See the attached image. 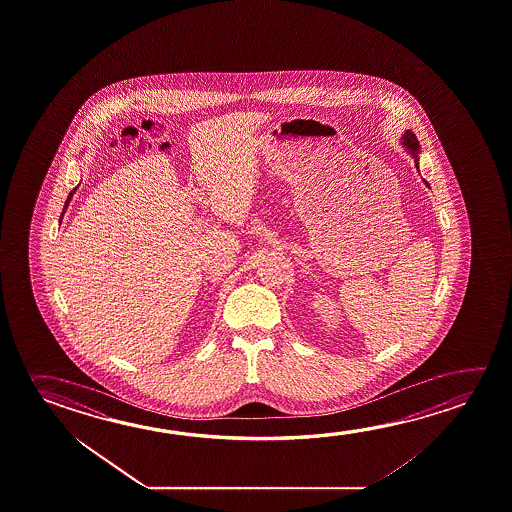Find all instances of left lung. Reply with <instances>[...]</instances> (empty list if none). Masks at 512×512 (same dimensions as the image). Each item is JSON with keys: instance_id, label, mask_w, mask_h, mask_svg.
I'll list each match as a JSON object with an SVG mask.
<instances>
[{"instance_id": "1", "label": "left lung", "mask_w": 512, "mask_h": 512, "mask_svg": "<svg viewBox=\"0 0 512 512\" xmlns=\"http://www.w3.org/2000/svg\"><path fill=\"white\" fill-rule=\"evenodd\" d=\"M403 146L407 148V151L411 153L412 157H414V162H416V168H418V153H419V143L418 139H416V135L411 130H407L405 134H403ZM427 184V182H425Z\"/></svg>"}]
</instances>
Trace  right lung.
<instances>
[{
	"instance_id": "right-lung-1",
	"label": "right lung",
	"mask_w": 512,
	"mask_h": 512,
	"mask_svg": "<svg viewBox=\"0 0 512 512\" xmlns=\"http://www.w3.org/2000/svg\"><path fill=\"white\" fill-rule=\"evenodd\" d=\"M75 191H76V187H75V189H73V191H71V193H69L68 200H66V205H64V209H68L69 200H71V196H73V193H75ZM62 214H64V212H62Z\"/></svg>"
}]
</instances>
